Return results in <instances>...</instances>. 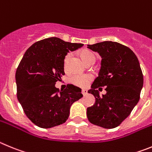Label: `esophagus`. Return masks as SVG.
I'll return each mask as SVG.
<instances>
[{
    "mask_svg": "<svg viewBox=\"0 0 152 152\" xmlns=\"http://www.w3.org/2000/svg\"><path fill=\"white\" fill-rule=\"evenodd\" d=\"M87 93H88V91H87V90H83V91H82V94H83V95H87Z\"/></svg>",
    "mask_w": 152,
    "mask_h": 152,
    "instance_id": "obj_1",
    "label": "esophagus"
}]
</instances>
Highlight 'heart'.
I'll use <instances>...</instances> for the list:
<instances>
[{"instance_id":"1","label":"heart","mask_w":152,"mask_h":152,"mask_svg":"<svg viewBox=\"0 0 152 152\" xmlns=\"http://www.w3.org/2000/svg\"><path fill=\"white\" fill-rule=\"evenodd\" d=\"M79 55L83 62L87 65H91L95 64L96 61V57L93 52L88 49H83L79 51ZM71 54H67L64 57V69L65 71L68 70V65L70 61ZM92 76L91 75H84V76H73L70 77L69 81L74 86L80 87V88H86L91 81H92Z\"/></svg>"}]
</instances>
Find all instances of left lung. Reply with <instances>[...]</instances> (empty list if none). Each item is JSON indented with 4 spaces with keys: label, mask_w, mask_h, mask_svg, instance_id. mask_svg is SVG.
Returning a JSON list of instances; mask_svg holds the SVG:
<instances>
[{
    "label": "left lung",
    "mask_w": 152,
    "mask_h": 152,
    "mask_svg": "<svg viewBox=\"0 0 152 152\" xmlns=\"http://www.w3.org/2000/svg\"><path fill=\"white\" fill-rule=\"evenodd\" d=\"M102 56L99 75L88 91L95 98V103L87 108L91 124L105 129L118 126L129 115L140 98L143 74L139 60L126 46L115 42L88 45ZM105 86L107 93L98 92ZM99 90H98L97 89Z\"/></svg>",
    "instance_id": "1"
}]
</instances>
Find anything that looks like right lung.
Segmentation results:
<instances>
[{"instance_id":"obj_1","label":"right lung","mask_w":152,"mask_h":152,"mask_svg":"<svg viewBox=\"0 0 152 152\" xmlns=\"http://www.w3.org/2000/svg\"><path fill=\"white\" fill-rule=\"evenodd\" d=\"M83 45L51 37L34 43L23 55L16 72V95L26 115L38 126L47 129L65 123L72 104L83 97L73 85L61 91L55 87L65 74L64 57Z\"/></svg>"}]
</instances>
